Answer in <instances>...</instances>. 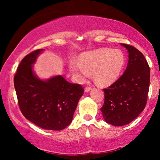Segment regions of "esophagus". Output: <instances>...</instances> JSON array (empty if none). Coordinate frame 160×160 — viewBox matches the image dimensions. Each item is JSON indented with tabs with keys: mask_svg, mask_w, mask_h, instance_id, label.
Segmentation results:
<instances>
[{
	"mask_svg": "<svg viewBox=\"0 0 160 160\" xmlns=\"http://www.w3.org/2000/svg\"><path fill=\"white\" fill-rule=\"evenodd\" d=\"M91 90V87H89V86H86L85 88V92H89Z\"/></svg>",
	"mask_w": 160,
	"mask_h": 160,
	"instance_id": "esophagus-1",
	"label": "esophagus"
}]
</instances>
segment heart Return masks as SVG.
I'll list each match as a JSON object with an SVG mask.
<instances>
[{
	"label": "heart",
	"instance_id": "heart-1",
	"mask_svg": "<svg viewBox=\"0 0 160 160\" xmlns=\"http://www.w3.org/2000/svg\"><path fill=\"white\" fill-rule=\"evenodd\" d=\"M125 56L121 51L102 48L81 56V61L70 62V69L79 80L85 79L93 70L96 83L107 85L120 76L125 66Z\"/></svg>",
	"mask_w": 160,
	"mask_h": 160
}]
</instances>
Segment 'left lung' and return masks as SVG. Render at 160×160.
Masks as SVG:
<instances>
[{
	"instance_id": "8db88e82",
	"label": "left lung",
	"mask_w": 160,
	"mask_h": 160,
	"mask_svg": "<svg viewBox=\"0 0 160 160\" xmlns=\"http://www.w3.org/2000/svg\"><path fill=\"white\" fill-rule=\"evenodd\" d=\"M128 51L126 71L109 88L103 89L101 111L106 122L115 126L128 124L144 110L150 88V67L143 54L131 45L121 44Z\"/></svg>"
}]
</instances>
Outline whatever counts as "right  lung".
Returning <instances> with one entry per match:
<instances>
[{"mask_svg":"<svg viewBox=\"0 0 160 160\" xmlns=\"http://www.w3.org/2000/svg\"><path fill=\"white\" fill-rule=\"evenodd\" d=\"M37 49L25 56L14 76V86L19 107L24 116L45 130L61 131L70 125L84 88L58 75L47 80L35 76L32 70Z\"/></svg>","mask_w":160,"mask_h":160,"instance_id":"1","label":"right lung"}]
</instances>
